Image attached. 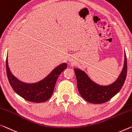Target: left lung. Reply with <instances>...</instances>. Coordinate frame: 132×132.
I'll return each mask as SVG.
<instances>
[{"label": "left lung", "mask_w": 132, "mask_h": 132, "mask_svg": "<svg viewBox=\"0 0 132 132\" xmlns=\"http://www.w3.org/2000/svg\"><path fill=\"white\" fill-rule=\"evenodd\" d=\"M74 70L76 76L77 88L81 97L92 103H105L120 90L126 80L127 70L126 53L122 72L118 79L110 85L100 86L92 81L84 72L77 69H74Z\"/></svg>", "instance_id": "8db88e82"}]
</instances>
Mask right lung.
<instances>
[{
  "instance_id": "add662e5",
  "label": "right lung",
  "mask_w": 132,
  "mask_h": 132,
  "mask_svg": "<svg viewBox=\"0 0 132 132\" xmlns=\"http://www.w3.org/2000/svg\"><path fill=\"white\" fill-rule=\"evenodd\" d=\"M6 66L8 80L13 90L25 100L35 103L44 102L51 97L59 76L67 68L66 63L61 64L43 80L36 83L28 84L19 81L12 74L8 66L7 57Z\"/></svg>"
}]
</instances>
